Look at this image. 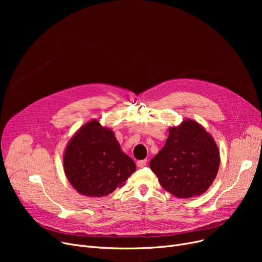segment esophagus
<instances>
[{"instance_id": "1", "label": "esophagus", "mask_w": 262, "mask_h": 262, "mask_svg": "<svg viewBox=\"0 0 262 262\" xmlns=\"http://www.w3.org/2000/svg\"><path fill=\"white\" fill-rule=\"evenodd\" d=\"M137 166H138L139 168H143L146 166V159H143V160H138L137 161Z\"/></svg>"}]
</instances>
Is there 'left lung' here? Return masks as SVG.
I'll return each instance as SVG.
<instances>
[{"mask_svg":"<svg viewBox=\"0 0 262 262\" xmlns=\"http://www.w3.org/2000/svg\"><path fill=\"white\" fill-rule=\"evenodd\" d=\"M219 166L220 154L212 137L192 120L170 128L166 144L149 162L162 188L180 199L204 193Z\"/></svg>","mask_w":262,"mask_h":262,"instance_id":"1","label":"left lung"}]
</instances>
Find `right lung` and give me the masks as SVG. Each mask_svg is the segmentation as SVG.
I'll return each instance as SVG.
<instances>
[{"mask_svg":"<svg viewBox=\"0 0 262 262\" xmlns=\"http://www.w3.org/2000/svg\"><path fill=\"white\" fill-rule=\"evenodd\" d=\"M63 168L68 181L79 193L101 198L125 185L136 164L122 152L113 130L93 120L69 142Z\"/></svg>","mask_w":262,"mask_h":262,"instance_id":"add662e5","label":"right lung"}]
</instances>
